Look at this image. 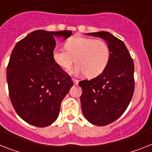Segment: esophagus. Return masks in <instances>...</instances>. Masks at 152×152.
Here are the masks:
<instances>
[{
    "instance_id": "esophagus-1",
    "label": "esophagus",
    "mask_w": 152,
    "mask_h": 152,
    "mask_svg": "<svg viewBox=\"0 0 152 152\" xmlns=\"http://www.w3.org/2000/svg\"><path fill=\"white\" fill-rule=\"evenodd\" d=\"M72 81H73V82H74V84H75V85H77V84H78V82H79L78 80H76V79H75V78H72Z\"/></svg>"
}]
</instances>
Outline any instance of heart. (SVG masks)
Here are the masks:
<instances>
[{
  "mask_svg": "<svg viewBox=\"0 0 152 152\" xmlns=\"http://www.w3.org/2000/svg\"><path fill=\"white\" fill-rule=\"evenodd\" d=\"M65 47L56 46L53 50V61L64 70H69L75 61V73L94 77L102 73L110 62V46L103 39L75 36L66 42Z\"/></svg>",
  "mask_w": 152,
  "mask_h": 152,
  "instance_id": "1",
  "label": "heart"
}]
</instances>
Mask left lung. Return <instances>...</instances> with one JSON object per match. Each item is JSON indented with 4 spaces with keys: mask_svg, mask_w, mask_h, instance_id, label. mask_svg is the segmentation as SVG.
<instances>
[{
    "mask_svg": "<svg viewBox=\"0 0 152 152\" xmlns=\"http://www.w3.org/2000/svg\"><path fill=\"white\" fill-rule=\"evenodd\" d=\"M87 35L106 40L110 59L101 75L78 83L82 88L81 110L91 124L106 126L117 120L128 107L134 91V65L124 42L111 33L102 31Z\"/></svg>",
    "mask_w": 152,
    "mask_h": 152,
    "instance_id": "left-lung-1",
    "label": "left lung"
}]
</instances>
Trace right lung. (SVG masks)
Segmentation results:
<instances>
[{
	"label": "right lung",
	"mask_w": 152,
	"mask_h": 152,
	"mask_svg": "<svg viewBox=\"0 0 152 152\" xmlns=\"http://www.w3.org/2000/svg\"><path fill=\"white\" fill-rule=\"evenodd\" d=\"M71 31L36 30L16 43L7 67L10 99L17 114L28 124L44 127L57 119L64 98L73 86L71 77L53 59L55 36Z\"/></svg>",
	"instance_id": "add662e5"
}]
</instances>
